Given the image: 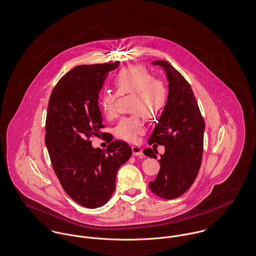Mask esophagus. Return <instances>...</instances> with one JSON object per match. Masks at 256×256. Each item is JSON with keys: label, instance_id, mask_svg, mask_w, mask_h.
I'll use <instances>...</instances> for the list:
<instances>
[{"label": "esophagus", "instance_id": "esophagus-1", "mask_svg": "<svg viewBox=\"0 0 256 256\" xmlns=\"http://www.w3.org/2000/svg\"><path fill=\"white\" fill-rule=\"evenodd\" d=\"M132 154L134 156H142L143 152H142V148L138 145H132Z\"/></svg>", "mask_w": 256, "mask_h": 256}]
</instances>
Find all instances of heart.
Segmentation results:
<instances>
[{"label": "heart", "instance_id": "1", "mask_svg": "<svg viewBox=\"0 0 256 256\" xmlns=\"http://www.w3.org/2000/svg\"><path fill=\"white\" fill-rule=\"evenodd\" d=\"M118 94H138L134 101V113H154L159 110L164 102V91L158 82H153L152 76L142 66H132L118 72L114 80ZM116 95L104 92L99 99V107L107 120L116 116ZM143 130V124L140 114L122 118L114 126L116 138L126 142H136Z\"/></svg>", "mask_w": 256, "mask_h": 256}]
</instances>
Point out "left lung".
<instances>
[{
  "instance_id": "obj_1",
  "label": "left lung",
  "mask_w": 256,
  "mask_h": 256,
  "mask_svg": "<svg viewBox=\"0 0 256 256\" xmlns=\"http://www.w3.org/2000/svg\"><path fill=\"white\" fill-rule=\"evenodd\" d=\"M153 64L166 70L169 95L148 140L165 146L160 170L149 188L159 198H176L192 186L198 174L205 124L194 91L180 72L166 60H155ZM143 153L156 159L158 152L156 148H146Z\"/></svg>"
}]
</instances>
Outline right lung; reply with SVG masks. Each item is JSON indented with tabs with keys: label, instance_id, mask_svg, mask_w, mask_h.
I'll return each instance as SVG.
<instances>
[{
	"label": "right lung",
	"instance_id": "1",
	"mask_svg": "<svg viewBox=\"0 0 256 256\" xmlns=\"http://www.w3.org/2000/svg\"><path fill=\"white\" fill-rule=\"evenodd\" d=\"M118 62L82 64L66 72L54 87L48 104L45 143L53 170L66 192L87 208L103 206L116 188L118 168L132 156L124 142H111L106 151L93 148L91 138L104 136L99 92Z\"/></svg>",
	"mask_w": 256,
	"mask_h": 256
}]
</instances>
